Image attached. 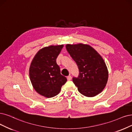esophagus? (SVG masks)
Returning <instances> with one entry per match:
<instances>
[{
    "instance_id": "esophagus-1",
    "label": "esophagus",
    "mask_w": 132,
    "mask_h": 132,
    "mask_svg": "<svg viewBox=\"0 0 132 132\" xmlns=\"http://www.w3.org/2000/svg\"><path fill=\"white\" fill-rule=\"evenodd\" d=\"M67 79L68 80H70L71 79V76H69L67 77Z\"/></svg>"
}]
</instances>
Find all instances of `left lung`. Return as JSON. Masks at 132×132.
<instances>
[{
    "mask_svg": "<svg viewBox=\"0 0 132 132\" xmlns=\"http://www.w3.org/2000/svg\"><path fill=\"white\" fill-rule=\"evenodd\" d=\"M66 48L78 67L79 76L72 80L79 92L86 97L101 93L108 79V71L103 58L88 45L67 44Z\"/></svg>",
    "mask_w": 132,
    "mask_h": 132,
    "instance_id": "obj_1",
    "label": "left lung"
}]
</instances>
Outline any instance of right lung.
Returning <instances> with one entry per match:
<instances>
[{"label":"right lung","instance_id":"1","mask_svg":"<svg viewBox=\"0 0 132 132\" xmlns=\"http://www.w3.org/2000/svg\"><path fill=\"white\" fill-rule=\"evenodd\" d=\"M63 45L50 46L39 51L34 56L29 68V76L34 89L47 98L56 96L67 81L60 73L56 58Z\"/></svg>","mask_w":132,"mask_h":132}]
</instances>
